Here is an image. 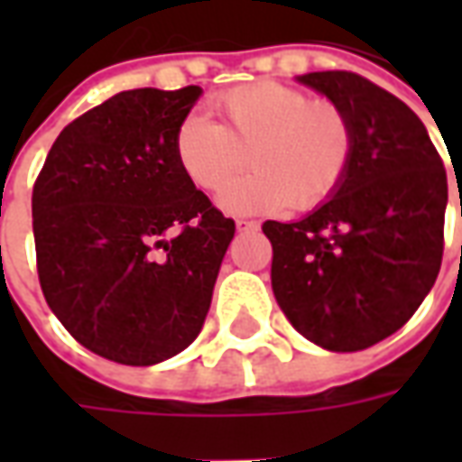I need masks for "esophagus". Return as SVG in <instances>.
<instances>
[{"mask_svg": "<svg viewBox=\"0 0 462 462\" xmlns=\"http://www.w3.org/2000/svg\"><path fill=\"white\" fill-rule=\"evenodd\" d=\"M235 225H237V230H257V227H260V222H257V220H242V217H240V220H237V222H235Z\"/></svg>", "mask_w": 462, "mask_h": 462, "instance_id": "obj_1", "label": "esophagus"}]
</instances>
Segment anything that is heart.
<instances>
[{
  "instance_id": "obj_1",
  "label": "heart",
  "mask_w": 462,
  "mask_h": 462,
  "mask_svg": "<svg viewBox=\"0 0 462 462\" xmlns=\"http://www.w3.org/2000/svg\"><path fill=\"white\" fill-rule=\"evenodd\" d=\"M215 106L220 125L205 116L182 118L175 158L192 185L210 195H220L250 165L254 172L225 192V210L272 212L290 205L307 212L346 180L356 128L337 101L257 81L222 94Z\"/></svg>"
}]
</instances>
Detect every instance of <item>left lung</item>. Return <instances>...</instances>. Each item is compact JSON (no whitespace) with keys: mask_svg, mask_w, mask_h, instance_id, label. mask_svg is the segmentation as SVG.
<instances>
[{"mask_svg":"<svg viewBox=\"0 0 462 462\" xmlns=\"http://www.w3.org/2000/svg\"><path fill=\"white\" fill-rule=\"evenodd\" d=\"M300 81L346 108L356 152L329 202L300 222L262 225L272 242V290L307 339L361 351L401 329L436 284L446 168L423 121L381 86L351 71Z\"/></svg>","mask_w":462,"mask_h":462,"instance_id":"obj_1","label":"left lung"}]
</instances>
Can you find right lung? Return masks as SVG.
<instances>
[{"label":"right lung","mask_w":462,"mask_h":462,"mask_svg":"<svg viewBox=\"0 0 462 462\" xmlns=\"http://www.w3.org/2000/svg\"><path fill=\"white\" fill-rule=\"evenodd\" d=\"M200 86L133 88L59 133L32 192L36 272L64 329L98 356L151 366L200 334L235 237L182 172L175 133Z\"/></svg>","instance_id":"1"}]
</instances>
